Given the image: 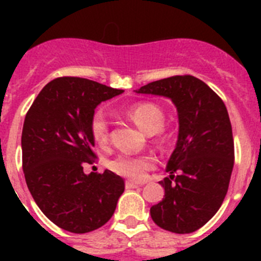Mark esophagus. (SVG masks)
Instances as JSON below:
<instances>
[{"label": "esophagus", "mask_w": 261, "mask_h": 261, "mask_svg": "<svg viewBox=\"0 0 261 261\" xmlns=\"http://www.w3.org/2000/svg\"><path fill=\"white\" fill-rule=\"evenodd\" d=\"M125 187H126V188H137L138 184L137 183H133V181H126Z\"/></svg>", "instance_id": "obj_1"}]
</instances>
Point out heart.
<instances>
[{
    "mask_svg": "<svg viewBox=\"0 0 261 261\" xmlns=\"http://www.w3.org/2000/svg\"><path fill=\"white\" fill-rule=\"evenodd\" d=\"M126 116L147 135H154L162 129L165 124V112L158 105L151 102H140L126 110ZM90 130L94 141L99 146H106L110 137L108 121L105 114L98 111L91 117ZM153 165V158L149 155H128L120 154L111 161L112 171L132 180L144 179L146 171Z\"/></svg>",
    "mask_w": 261,
    "mask_h": 261,
    "instance_id": "1",
    "label": "heart"
}]
</instances>
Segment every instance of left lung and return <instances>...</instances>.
Returning a JSON list of instances; mask_svg holds the SVG:
<instances>
[{
  "label": "left lung",
  "mask_w": 261,
  "mask_h": 261,
  "mask_svg": "<svg viewBox=\"0 0 261 261\" xmlns=\"http://www.w3.org/2000/svg\"><path fill=\"white\" fill-rule=\"evenodd\" d=\"M168 98L177 111L179 133L165 177V197L150 208L154 222L190 234L222 205L234 167L231 123L222 99L193 75H175L135 90Z\"/></svg>",
  "instance_id": "1"
}]
</instances>
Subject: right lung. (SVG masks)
I'll return each instance as SVG.
<instances>
[{"instance_id": "1", "label": "right lung", "mask_w": 261, "mask_h": 261, "mask_svg": "<svg viewBox=\"0 0 261 261\" xmlns=\"http://www.w3.org/2000/svg\"><path fill=\"white\" fill-rule=\"evenodd\" d=\"M86 78L61 77L43 87L22 130L26 183L40 211L61 229L85 234L102 227L124 192L123 177L84 172L96 155L90 124L102 102L123 94Z\"/></svg>"}]
</instances>
